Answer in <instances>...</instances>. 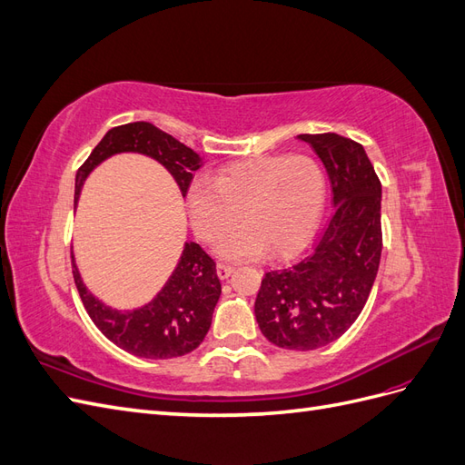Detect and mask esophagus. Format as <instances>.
Masks as SVG:
<instances>
[{"instance_id":"obj_1","label":"esophagus","mask_w":465,"mask_h":465,"mask_svg":"<svg viewBox=\"0 0 465 465\" xmlns=\"http://www.w3.org/2000/svg\"><path fill=\"white\" fill-rule=\"evenodd\" d=\"M232 272H234V267H231V265H224V263H219V265H217V275H219V279L231 277Z\"/></svg>"}]
</instances>
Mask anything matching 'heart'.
I'll return each instance as SVG.
<instances>
[{
	"label": "heart",
	"mask_w": 465,
	"mask_h": 465,
	"mask_svg": "<svg viewBox=\"0 0 465 465\" xmlns=\"http://www.w3.org/2000/svg\"><path fill=\"white\" fill-rule=\"evenodd\" d=\"M326 198L328 182L318 161L277 154L224 166L215 182L195 180L188 188V209L203 241H215L241 213L242 227L215 246L221 258L252 260L267 250L272 258H289L312 241Z\"/></svg>",
	"instance_id": "1"
}]
</instances>
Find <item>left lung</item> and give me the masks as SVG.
Here are the masks:
<instances>
[{
    "instance_id": "1",
    "label": "left lung",
    "mask_w": 465,
    "mask_h": 465,
    "mask_svg": "<svg viewBox=\"0 0 465 465\" xmlns=\"http://www.w3.org/2000/svg\"><path fill=\"white\" fill-rule=\"evenodd\" d=\"M326 166L333 213L311 256L265 273L254 314L273 345L312 351L362 312L382 254V186L364 147L337 134H301Z\"/></svg>"
}]
</instances>
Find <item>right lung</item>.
<instances>
[{
    "mask_svg": "<svg viewBox=\"0 0 465 465\" xmlns=\"http://www.w3.org/2000/svg\"><path fill=\"white\" fill-rule=\"evenodd\" d=\"M120 153H137L164 166L186 195L193 173L203 164L202 157L178 139L154 128L149 122H132L106 132L89 159L75 176V205L81 188L98 164ZM74 279L83 306L94 326L108 340L128 353L143 359L182 357L198 347L211 328L215 304L221 294L215 262L192 241L184 242L180 260L163 289L143 306L120 308L108 306L85 287L75 256Z\"/></svg>",
    "mask_w": 465,
    "mask_h": 465,
    "instance_id": "add662e5",
    "label": "right lung"
}]
</instances>
